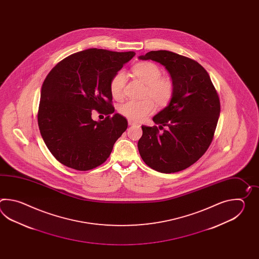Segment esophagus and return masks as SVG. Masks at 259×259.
Listing matches in <instances>:
<instances>
[{
    "label": "esophagus",
    "mask_w": 259,
    "mask_h": 259,
    "mask_svg": "<svg viewBox=\"0 0 259 259\" xmlns=\"http://www.w3.org/2000/svg\"><path fill=\"white\" fill-rule=\"evenodd\" d=\"M127 124H128V126H134V125H137V122L133 121L132 119H128Z\"/></svg>",
    "instance_id": "34e87169"
}]
</instances>
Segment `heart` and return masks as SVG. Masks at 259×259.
Instances as JSON below:
<instances>
[{
    "label": "heart",
    "mask_w": 259,
    "mask_h": 259,
    "mask_svg": "<svg viewBox=\"0 0 259 259\" xmlns=\"http://www.w3.org/2000/svg\"><path fill=\"white\" fill-rule=\"evenodd\" d=\"M133 73L146 85L144 96L150 98L141 101L128 100L119 105L118 110L128 119L142 121L154 112L155 101L160 107L169 104L174 94V84L169 78L162 77L159 66L151 62L139 63L133 67ZM125 83L126 74L124 71L116 72L111 78L110 92L115 99H121ZM151 98L155 101L151 100Z\"/></svg>",
    "instance_id": "obj_1"
}]
</instances>
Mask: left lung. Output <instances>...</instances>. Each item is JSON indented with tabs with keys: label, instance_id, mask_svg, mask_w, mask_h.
<instances>
[{
	"label": "left lung",
	"instance_id": "left-lung-1",
	"mask_svg": "<svg viewBox=\"0 0 259 259\" xmlns=\"http://www.w3.org/2000/svg\"><path fill=\"white\" fill-rule=\"evenodd\" d=\"M165 66L174 84L169 104L153 117L158 127L142 126L138 149L154 170L174 173L194 164L213 140L220 114L219 95L208 73L196 61L165 50L140 55Z\"/></svg>",
	"mask_w": 259,
	"mask_h": 259
}]
</instances>
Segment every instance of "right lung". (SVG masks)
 <instances>
[{"label": "right lung", "mask_w": 259, "mask_h": 259, "mask_svg": "<svg viewBox=\"0 0 259 259\" xmlns=\"http://www.w3.org/2000/svg\"><path fill=\"white\" fill-rule=\"evenodd\" d=\"M134 55L91 48L67 56L50 71L40 91L38 124L47 148L61 164L85 171L109 157L127 127L125 117L111 114L110 80ZM94 109L108 116L95 122Z\"/></svg>", "instance_id": "add662e5"}]
</instances>
